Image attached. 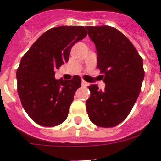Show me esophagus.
Returning <instances> with one entry per match:
<instances>
[{
    "label": "esophagus",
    "mask_w": 161,
    "mask_h": 161,
    "mask_svg": "<svg viewBox=\"0 0 161 161\" xmlns=\"http://www.w3.org/2000/svg\"><path fill=\"white\" fill-rule=\"evenodd\" d=\"M88 85V83H87L86 81L82 80V86H83V87H87Z\"/></svg>",
    "instance_id": "esophagus-1"
}]
</instances>
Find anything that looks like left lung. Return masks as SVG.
<instances>
[{
    "mask_svg": "<svg viewBox=\"0 0 161 161\" xmlns=\"http://www.w3.org/2000/svg\"><path fill=\"white\" fill-rule=\"evenodd\" d=\"M97 49V68L103 73L104 90L88 86L86 101L89 119L97 126L112 128L127 118L141 90L145 77L142 58L132 42L114 27L87 26Z\"/></svg>",
    "mask_w": 161,
    "mask_h": 161,
    "instance_id": "8db88e82",
    "label": "left lung"
}]
</instances>
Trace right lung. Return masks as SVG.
<instances>
[{"mask_svg": "<svg viewBox=\"0 0 161 161\" xmlns=\"http://www.w3.org/2000/svg\"><path fill=\"white\" fill-rule=\"evenodd\" d=\"M83 26H62L44 32L24 54L16 71L22 107L37 125L53 127L68 117L81 78L57 80L55 71L67 63L72 47L87 36Z\"/></svg>", "mask_w": 161, "mask_h": 161, "instance_id": "right-lung-1", "label": "right lung"}]
</instances>
